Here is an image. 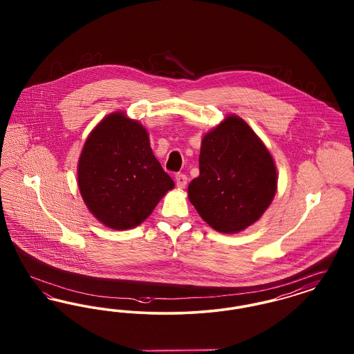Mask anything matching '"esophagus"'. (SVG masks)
I'll list each match as a JSON object with an SVG mask.
<instances>
[{
	"mask_svg": "<svg viewBox=\"0 0 354 354\" xmlns=\"http://www.w3.org/2000/svg\"><path fill=\"white\" fill-rule=\"evenodd\" d=\"M175 182H176V185L179 188H185V185H187V176L185 174H176L175 175Z\"/></svg>",
	"mask_w": 354,
	"mask_h": 354,
	"instance_id": "obj_1",
	"label": "esophagus"
}]
</instances>
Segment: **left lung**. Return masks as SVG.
Segmentation results:
<instances>
[{
  "instance_id": "1",
  "label": "left lung",
  "mask_w": 354,
  "mask_h": 354,
  "mask_svg": "<svg viewBox=\"0 0 354 354\" xmlns=\"http://www.w3.org/2000/svg\"><path fill=\"white\" fill-rule=\"evenodd\" d=\"M199 171L188 185V199L203 220L224 234L243 231L259 219L277 187L270 151L237 117L203 138Z\"/></svg>"
}]
</instances>
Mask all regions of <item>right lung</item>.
<instances>
[{
  "instance_id": "right-lung-1",
  "label": "right lung",
  "mask_w": 354,
  "mask_h": 354,
  "mask_svg": "<svg viewBox=\"0 0 354 354\" xmlns=\"http://www.w3.org/2000/svg\"><path fill=\"white\" fill-rule=\"evenodd\" d=\"M78 185L91 214L114 230L147 219L174 188V180L152 153L140 123L115 113L102 120L84 143Z\"/></svg>"
}]
</instances>
